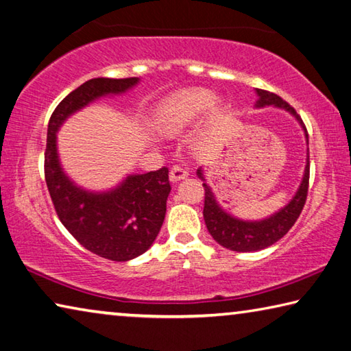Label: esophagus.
Masks as SVG:
<instances>
[{"label":"esophagus","mask_w":351,"mask_h":351,"mask_svg":"<svg viewBox=\"0 0 351 351\" xmlns=\"http://www.w3.org/2000/svg\"><path fill=\"white\" fill-rule=\"evenodd\" d=\"M186 177H188V169L182 168V166H179V165L172 166V168H171V172H169L171 182L176 183V182H179V180L186 179Z\"/></svg>","instance_id":"obj_1"}]
</instances>
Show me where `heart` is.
Returning a JSON list of instances; mask_svg holds the SVG:
<instances>
[{"instance_id":"1","label":"heart","mask_w":351,"mask_h":351,"mask_svg":"<svg viewBox=\"0 0 351 351\" xmlns=\"http://www.w3.org/2000/svg\"><path fill=\"white\" fill-rule=\"evenodd\" d=\"M213 98L206 90H186L169 98L162 109V126H183L194 121L211 106Z\"/></svg>"}]
</instances>
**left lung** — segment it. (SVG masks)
Wrapping results in <instances>:
<instances>
[{
	"mask_svg": "<svg viewBox=\"0 0 351 351\" xmlns=\"http://www.w3.org/2000/svg\"><path fill=\"white\" fill-rule=\"evenodd\" d=\"M259 100L256 103V108H265V106H276L288 110V112L296 117V120L304 128L306 143H308V132L304 121L298 115L290 104L285 100H282L279 95L273 94V92L256 89ZM197 176L202 180H205L202 168L197 169ZM308 180H310V162L306 160L305 172L300 182V186L298 193L288 205H285L282 210H279L273 216H269L259 222H248V220H241L232 217L231 214L226 213L220 208L216 197L211 191V188L204 183L205 188V206H204V217L206 228L210 231L214 241L222 245L223 248H228L231 251H237V253H250V251H259L269 247L284 237L291 226L296 223L300 213L304 210L306 194H308Z\"/></svg>",
	"mask_w": 351,
	"mask_h": 351,
	"instance_id": "obj_1",
	"label": "left lung"
}]
</instances>
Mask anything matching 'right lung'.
I'll list each match as a JSON object with an SVG mask.
<instances>
[{
	"label": "right lung",
	"instance_id": "1",
	"mask_svg": "<svg viewBox=\"0 0 351 351\" xmlns=\"http://www.w3.org/2000/svg\"><path fill=\"white\" fill-rule=\"evenodd\" d=\"M138 83L131 78H92L60 101L47 126L45 177L64 228L86 250L104 259L126 262L143 254L162 228L171 191L168 168L128 176L106 193L78 188L61 169L57 131L67 117L103 95L123 94Z\"/></svg>",
	"mask_w": 351,
	"mask_h": 351
}]
</instances>
